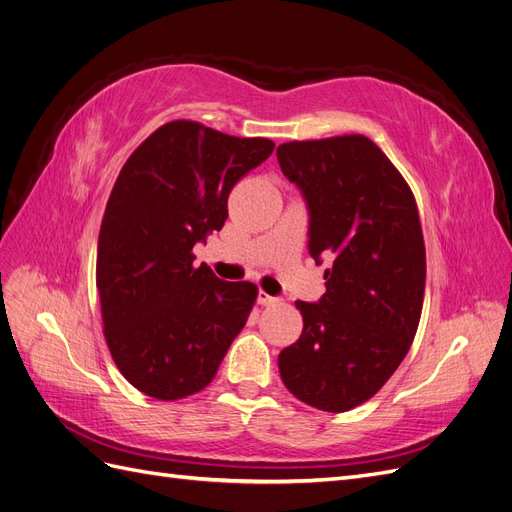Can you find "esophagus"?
I'll list each match as a JSON object with an SVG mask.
<instances>
[{
  "instance_id": "1",
  "label": "esophagus",
  "mask_w": 512,
  "mask_h": 512,
  "mask_svg": "<svg viewBox=\"0 0 512 512\" xmlns=\"http://www.w3.org/2000/svg\"><path fill=\"white\" fill-rule=\"evenodd\" d=\"M280 301H282V299L271 297V294H267L265 290H260V292H258V303H260L262 307H271V305H277Z\"/></svg>"
}]
</instances>
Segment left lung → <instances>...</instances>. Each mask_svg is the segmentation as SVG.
<instances>
[{"label": "left lung", "mask_w": 512, "mask_h": 512, "mask_svg": "<svg viewBox=\"0 0 512 512\" xmlns=\"http://www.w3.org/2000/svg\"><path fill=\"white\" fill-rule=\"evenodd\" d=\"M282 173L309 209V254L333 256L318 303L297 301L303 333L280 352V376L303 404L346 412L365 404L408 354L425 294L416 200L363 134L277 147Z\"/></svg>", "instance_id": "obj_1"}]
</instances>
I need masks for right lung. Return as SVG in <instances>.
Masks as SVG:
<instances>
[{
	"instance_id": "1",
	"label": "right lung",
	"mask_w": 512,
	"mask_h": 512,
	"mask_svg": "<svg viewBox=\"0 0 512 512\" xmlns=\"http://www.w3.org/2000/svg\"><path fill=\"white\" fill-rule=\"evenodd\" d=\"M273 147L177 119L123 164L100 226L96 286L106 346L141 393L175 401L203 391L245 327L258 288L194 267L192 247L222 230L230 190Z\"/></svg>"
}]
</instances>
